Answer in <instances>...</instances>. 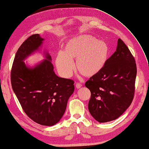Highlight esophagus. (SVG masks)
<instances>
[{
    "label": "esophagus",
    "instance_id": "esophagus-1",
    "mask_svg": "<svg viewBox=\"0 0 149 149\" xmlns=\"http://www.w3.org/2000/svg\"><path fill=\"white\" fill-rule=\"evenodd\" d=\"M76 87H77V88H78V89H79V88H80L82 86V85L81 84H80V83H76Z\"/></svg>",
    "mask_w": 149,
    "mask_h": 149
}]
</instances>
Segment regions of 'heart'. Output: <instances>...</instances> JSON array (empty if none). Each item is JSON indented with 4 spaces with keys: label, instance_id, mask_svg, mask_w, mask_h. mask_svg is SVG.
Wrapping results in <instances>:
<instances>
[{
    "label": "heart",
    "instance_id": "1",
    "mask_svg": "<svg viewBox=\"0 0 149 149\" xmlns=\"http://www.w3.org/2000/svg\"><path fill=\"white\" fill-rule=\"evenodd\" d=\"M109 48L102 40L90 35H81L69 40L56 59V64L60 74L70 77L73 70L76 60L77 70L85 77H92L102 70L106 64Z\"/></svg>",
    "mask_w": 149,
    "mask_h": 149
}]
</instances>
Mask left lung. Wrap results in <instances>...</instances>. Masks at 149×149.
Segmentation results:
<instances>
[{"instance_id": "obj_1", "label": "left lung", "mask_w": 149, "mask_h": 149, "mask_svg": "<svg viewBox=\"0 0 149 149\" xmlns=\"http://www.w3.org/2000/svg\"><path fill=\"white\" fill-rule=\"evenodd\" d=\"M136 76L134 57L119 38L116 50L102 70L85 83L91 92L88 110L95 120H114L129 107L135 93Z\"/></svg>"}]
</instances>
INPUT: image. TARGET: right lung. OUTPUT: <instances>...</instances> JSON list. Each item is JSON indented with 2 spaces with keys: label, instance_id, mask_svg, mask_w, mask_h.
Instances as JSON below:
<instances>
[{
  "label": "right lung",
  "instance_id": "obj_1",
  "mask_svg": "<svg viewBox=\"0 0 149 149\" xmlns=\"http://www.w3.org/2000/svg\"><path fill=\"white\" fill-rule=\"evenodd\" d=\"M39 34L32 35L18 49L13 61L10 81L24 112L33 121L43 126H53L66 111L69 98L74 92V81L55 74L51 56L28 68L24 60L42 44Z\"/></svg>",
  "mask_w": 149,
  "mask_h": 149
}]
</instances>
